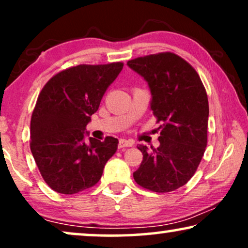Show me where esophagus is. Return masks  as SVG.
<instances>
[{
	"mask_svg": "<svg viewBox=\"0 0 248 248\" xmlns=\"http://www.w3.org/2000/svg\"><path fill=\"white\" fill-rule=\"evenodd\" d=\"M134 144V142L132 140H125V139H121L120 143H118V148H125V147H132Z\"/></svg>",
	"mask_w": 248,
	"mask_h": 248,
	"instance_id": "1",
	"label": "esophagus"
}]
</instances>
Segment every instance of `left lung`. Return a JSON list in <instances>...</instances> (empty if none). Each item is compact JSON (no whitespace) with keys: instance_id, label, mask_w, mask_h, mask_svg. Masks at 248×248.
Returning <instances> with one entry per match:
<instances>
[{"instance_id":"8db88e82","label":"left lung","mask_w":248,"mask_h":248,"mask_svg":"<svg viewBox=\"0 0 248 248\" xmlns=\"http://www.w3.org/2000/svg\"><path fill=\"white\" fill-rule=\"evenodd\" d=\"M127 66L147 81L150 109L161 122L160 145L148 149L133 172L142 187L157 193L175 191L195 174L208 141L209 103L196 71L174 53H159L131 60Z\"/></svg>"}]
</instances>
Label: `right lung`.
Instances as JSON below:
<instances>
[{"instance_id": "add662e5", "label": "right lung", "mask_w": 248, "mask_h": 248, "mask_svg": "<svg viewBox=\"0 0 248 248\" xmlns=\"http://www.w3.org/2000/svg\"><path fill=\"white\" fill-rule=\"evenodd\" d=\"M123 63L78 65L45 84L30 122V149L44 181L61 194H76L96 185L118 140L89 138L87 124Z\"/></svg>"}]
</instances>
